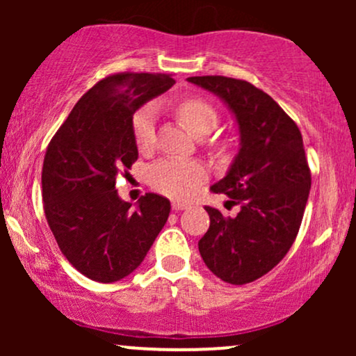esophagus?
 <instances>
[{"mask_svg": "<svg viewBox=\"0 0 356 356\" xmlns=\"http://www.w3.org/2000/svg\"><path fill=\"white\" fill-rule=\"evenodd\" d=\"M172 209H174V211H184V209H187V204L172 202Z\"/></svg>", "mask_w": 356, "mask_h": 356, "instance_id": "34e87169", "label": "esophagus"}]
</instances>
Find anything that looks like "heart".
Wrapping results in <instances>:
<instances>
[{
    "label": "heart",
    "mask_w": 356,
    "mask_h": 356,
    "mask_svg": "<svg viewBox=\"0 0 356 356\" xmlns=\"http://www.w3.org/2000/svg\"><path fill=\"white\" fill-rule=\"evenodd\" d=\"M177 117L194 136H207L218 122V113L211 102L202 97H187L175 107ZM132 132L140 150L152 149L155 140V112L152 107L138 108L132 118ZM149 184L161 194L175 201H187L207 179L202 164L195 161L167 157L154 162L147 172Z\"/></svg>",
    "instance_id": "heart-1"
}]
</instances>
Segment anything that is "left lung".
<instances>
[{"instance_id":"1","label":"left lung","mask_w":356,"mask_h":356,"mask_svg":"<svg viewBox=\"0 0 356 356\" xmlns=\"http://www.w3.org/2000/svg\"><path fill=\"white\" fill-rule=\"evenodd\" d=\"M187 80L224 100L241 140L229 172L211 187L241 209L227 218L206 206L211 224L199 252L226 283H252L283 259L300 231L312 189L303 137L293 118L246 80L219 75Z\"/></svg>"}]
</instances>
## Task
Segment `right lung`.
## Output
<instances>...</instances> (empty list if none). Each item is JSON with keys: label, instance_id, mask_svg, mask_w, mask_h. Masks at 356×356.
<instances>
[{"label": "right lung", "instance_id": "add662e5", "mask_svg": "<svg viewBox=\"0 0 356 356\" xmlns=\"http://www.w3.org/2000/svg\"><path fill=\"white\" fill-rule=\"evenodd\" d=\"M175 83L165 73L105 76L76 102L48 144L43 209L60 251L81 275L113 283L140 266L170 212L169 199L142 195L137 209L115 191L137 161L136 110Z\"/></svg>", "mask_w": 356, "mask_h": 356}]
</instances>
